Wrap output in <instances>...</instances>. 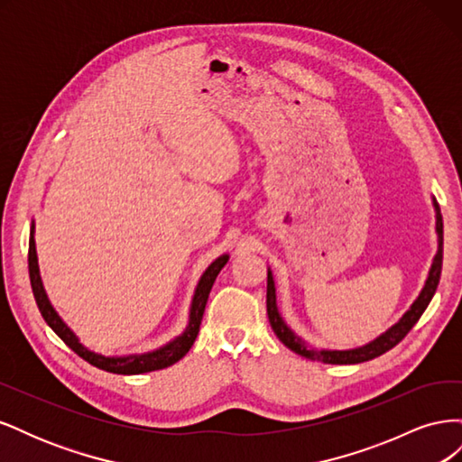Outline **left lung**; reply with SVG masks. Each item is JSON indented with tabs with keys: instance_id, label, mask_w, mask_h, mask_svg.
I'll list each match as a JSON object with an SVG mask.
<instances>
[{
	"instance_id": "1",
	"label": "left lung",
	"mask_w": 462,
	"mask_h": 462,
	"mask_svg": "<svg viewBox=\"0 0 462 462\" xmlns=\"http://www.w3.org/2000/svg\"><path fill=\"white\" fill-rule=\"evenodd\" d=\"M433 208H436V233H438V253L433 256L431 268L428 273L426 283L420 291V295L412 302L411 309L402 314V318L397 321L395 326H391L385 333H382L380 337H375L374 341H370L365 346L358 348H348V351H328V348H312L309 346V343L302 341L299 335L292 331L285 319L282 318L277 310V297H275V283H273V275L268 268V295H265V306H268V318H270V326L273 329V333L277 335V339L282 341L287 348H291L292 353H297L304 358L310 360H319L324 365H358V362H366L372 360L375 356H380L383 353H387L389 348H393L397 343H401L420 316L424 314V310L428 309L430 300L436 295V289L439 283V275H441V262H443V219L439 214V206L433 199Z\"/></svg>"
}]
</instances>
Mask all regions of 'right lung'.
<instances>
[{"mask_svg": "<svg viewBox=\"0 0 462 462\" xmlns=\"http://www.w3.org/2000/svg\"><path fill=\"white\" fill-rule=\"evenodd\" d=\"M229 256L223 254L219 258H216L212 263L208 265L206 272L202 273L200 282L197 285V291H194L192 297V304H190V314H189V326L187 329L175 337L173 341H170L167 345L156 348L152 353H144V355H129V356H104L88 351V348L79 341L77 335L71 331L65 321L61 319V316L55 312V309L51 306L44 285H42V277H40V268H38V256H36V243H34V223L31 227V241H29V273H31V285H32V292L34 299L38 304V310L42 314V318L46 319V324L60 335L61 341L73 348V351L85 358L88 365L111 372V374H123V375H134V374H146V372H153V370H162L175 365L177 360L183 358L197 339V335L200 331V324H202V316H204V309L206 302L209 297V291H212V285L216 282L217 273L221 272L223 265L227 263Z\"/></svg>", "mask_w": 462, "mask_h": 462, "instance_id": "right-lung-1", "label": "right lung"}]
</instances>
